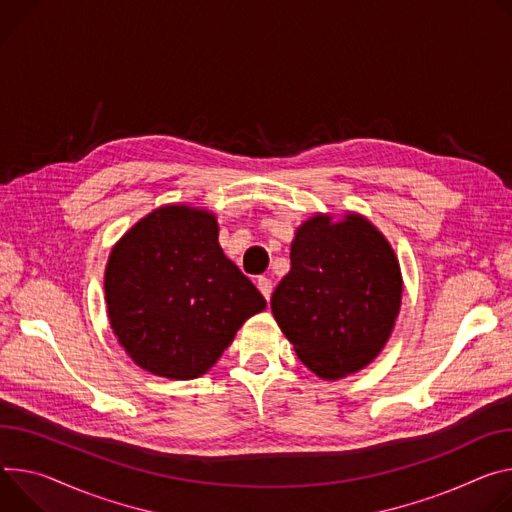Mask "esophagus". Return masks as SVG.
Returning a JSON list of instances; mask_svg holds the SVG:
<instances>
[{"instance_id": "obj_1", "label": "esophagus", "mask_w": 512, "mask_h": 512, "mask_svg": "<svg viewBox=\"0 0 512 512\" xmlns=\"http://www.w3.org/2000/svg\"><path fill=\"white\" fill-rule=\"evenodd\" d=\"M257 288H259V292L263 294V298L269 302V298H271V290H273V284H271L269 277H265V275L257 277Z\"/></svg>"}]
</instances>
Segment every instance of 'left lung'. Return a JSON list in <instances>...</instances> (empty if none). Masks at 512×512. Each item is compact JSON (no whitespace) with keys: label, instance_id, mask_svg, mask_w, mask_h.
<instances>
[{"label":"left lung","instance_id":"8db88e82","mask_svg":"<svg viewBox=\"0 0 512 512\" xmlns=\"http://www.w3.org/2000/svg\"><path fill=\"white\" fill-rule=\"evenodd\" d=\"M290 261L271 310L300 361L324 380L374 361L402 300L400 265L382 232L355 214L337 224L318 214L296 230Z\"/></svg>","mask_w":512,"mask_h":512}]
</instances>
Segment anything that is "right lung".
Listing matches in <instances>:
<instances>
[{
	"label": "right lung",
	"instance_id": "add662e5",
	"mask_svg": "<svg viewBox=\"0 0 512 512\" xmlns=\"http://www.w3.org/2000/svg\"><path fill=\"white\" fill-rule=\"evenodd\" d=\"M108 316L136 365L194 380L218 361L265 298L218 245L216 216L163 206L136 222L106 267Z\"/></svg>",
	"mask_w": 512,
	"mask_h": 512
}]
</instances>
